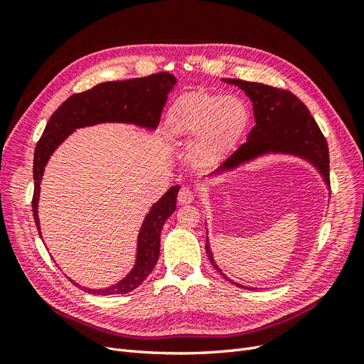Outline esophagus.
<instances>
[{
  "label": "esophagus",
  "mask_w": 364,
  "mask_h": 364,
  "mask_svg": "<svg viewBox=\"0 0 364 364\" xmlns=\"http://www.w3.org/2000/svg\"><path fill=\"white\" fill-rule=\"evenodd\" d=\"M194 200V193L188 188V186H182L179 194H178V202L181 205H188Z\"/></svg>",
  "instance_id": "obj_1"
}]
</instances>
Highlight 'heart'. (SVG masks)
<instances>
[{"instance_id": "heart-1", "label": "heart", "mask_w": 364, "mask_h": 364, "mask_svg": "<svg viewBox=\"0 0 364 364\" xmlns=\"http://www.w3.org/2000/svg\"><path fill=\"white\" fill-rule=\"evenodd\" d=\"M249 112L232 95L193 92L179 98L168 114L176 134L194 141V158L202 164L222 159L243 135Z\"/></svg>"}]
</instances>
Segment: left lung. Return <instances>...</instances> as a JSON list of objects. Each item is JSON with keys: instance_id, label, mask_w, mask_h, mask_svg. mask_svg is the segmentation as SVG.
<instances>
[{"instance_id": "1", "label": "left lung", "mask_w": 364, "mask_h": 364, "mask_svg": "<svg viewBox=\"0 0 364 364\" xmlns=\"http://www.w3.org/2000/svg\"><path fill=\"white\" fill-rule=\"evenodd\" d=\"M222 82L238 86L250 98L255 126L250 130L245 144L240 146L238 150L234 151L215 171L209 173L206 176L208 179L223 178L225 174L232 173L264 156L285 155L310 164L321 174L326 188H329L328 144L314 118L310 115V111L301 100H297L289 91L277 90V87L264 83L245 82L240 79H222ZM208 234L206 229L205 249L213 267L237 287L252 289L232 281L217 266L211 246H209Z\"/></svg>"}]
</instances>
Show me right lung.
<instances>
[{"mask_svg":"<svg viewBox=\"0 0 364 364\" xmlns=\"http://www.w3.org/2000/svg\"><path fill=\"white\" fill-rule=\"evenodd\" d=\"M176 77L170 73H158L149 77L130 80L106 82L94 86L92 90L71 95L54 112L46 126V130L36 144L33 161V215L41 232L39 223V196L41 182L46 167L63 141H67L77 129L91 127L103 123L132 124L149 132H155L167 97L176 85ZM179 185H173L164 193L159 200L153 203L138 230L135 264L123 279L106 289H87L70 279L77 287L92 294H126L144 282L156 266L159 258L161 230L167 220L176 211Z\"/></svg>","mask_w":364,"mask_h":364,"instance_id":"1","label":"right lung"}]
</instances>
